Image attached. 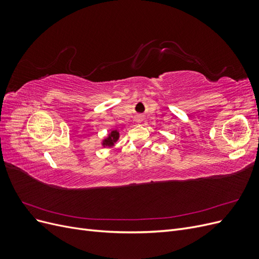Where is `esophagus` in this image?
<instances>
[{
  "mask_svg": "<svg viewBox=\"0 0 259 259\" xmlns=\"http://www.w3.org/2000/svg\"><path fill=\"white\" fill-rule=\"evenodd\" d=\"M136 121H137L138 123H140V122H142V117H139V116H137V119H136Z\"/></svg>",
  "mask_w": 259,
  "mask_h": 259,
  "instance_id": "esophagus-1",
  "label": "esophagus"
}]
</instances>
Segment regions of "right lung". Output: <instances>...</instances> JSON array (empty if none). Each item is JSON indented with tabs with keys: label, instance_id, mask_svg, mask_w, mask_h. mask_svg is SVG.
I'll return each instance as SVG.
<instances>
[{
	"label": "right lung",
	"instance_id": "obj_1",
	"mask_svg": "<svg viewBox=\"0 0 259 259\" xmlns=\"http://www.w3.org/2000/svg\"><path fill=\"white\" fill-rule=\"evenodd\" d=\"M119 136H120L119 132H117V131H112L110 134L108 135V137L103 140V146L104 147H112V146H114V144L116 143V140L119 139Z\"/></svg>",
	"mask_w": 259,
	"mask_h": 259
}]
</instances>
